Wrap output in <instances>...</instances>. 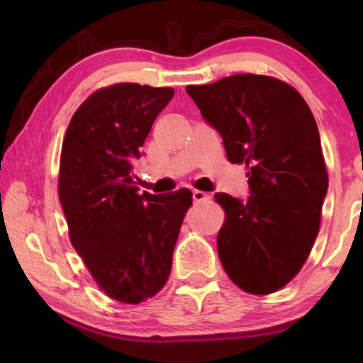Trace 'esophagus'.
I'll use <instances>...</instances> for the list:
<instances>
[{"label":"esophagus","instance_id":"34e87169","mask_svg":"<svg viewBox=\"0 0 363 363\" xmlns=\"http://www.w3.org/2000/svg\"><path fill=\"white\" fill-rule=\"evenodd\" d=\"M192 196H194L195 203H201V201H208V200H210V195H208L206 192H201V190H194Z\"/></svg>","mask_w":363,"mask_h":363}]
</instances>
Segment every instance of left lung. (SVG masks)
<instances>
[{
	"mask_svg": "<svg viewBox=\"0 0 363 363\" xmlns=\"http://www.w3.org/2000/svg\"><path fill=\"white\" fill-rule=\"evenodd\" d=\"M230 163L248 167L247 200L214 195L225 220L218 255L233 284L253 294L285 286L303 267L328 190L318 128L296 89L264 75L187 86Z\"/></svg>",
	"mask_w": 363,
	"mask_h": 363,
	"instance_id": "left-lung-1",
	"label": "left lung"
}]
</instances>
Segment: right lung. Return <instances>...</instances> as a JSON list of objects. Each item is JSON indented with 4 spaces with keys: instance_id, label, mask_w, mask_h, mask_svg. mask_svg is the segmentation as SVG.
I'll return each mask as SVG.
<instances>
[{
    "instance_id": "right-lung-1",
    "label": "right lung",
    "mask_w": 363,
    "mask_h": 363,
    "mask_svg": "<svg viewBox=\"0 0 363 363\" xmlns=\"http://www.w3.org/2000/svg\"><path fill=\"white\" fill-rule=\"evenodd\" d=\"M171 88L120 83L88 97L72 116L60 155L59 199L70 240L107 296L139 304L167 284L192 192L139 194V160Z\"/></svg>"
}]
</instances>
